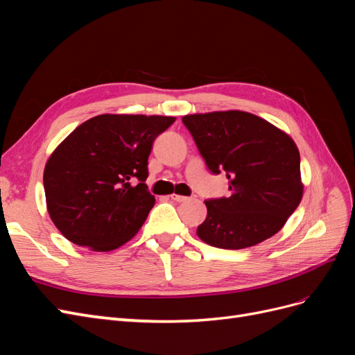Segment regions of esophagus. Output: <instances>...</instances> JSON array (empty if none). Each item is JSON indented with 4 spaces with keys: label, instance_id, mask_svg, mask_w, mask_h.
<instances>
[{
    "label": "esophagus",
    "instance_id": "1",
    "mask_svg": "<svg viewBox=\"0 0 355 355\" xmlns=\"http://www.w3.org/2000/svg\"><path fill=\"white\" fill-rule=\"evenodd\" d=\"M170 197H171V200H175V201H178V202H184V201H188V200H189L188 197L179 196V194H171Z\"/></svg>",
    "mask_w": 355,
    "mask_h": 355
}]
</instances>
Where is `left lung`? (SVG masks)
<instances>
[{
    "label": "left lung",
    "mask_w": 355,
    "mask_h": 355,
    "mask_svg": "<svg viewBox=\"0 0 355 355\" xmlns=\"http://www.w3.org/2000/svg\"><path fill=\"white\" fill-rule=\"evenodd\" d=\"M213 173L227 171L231 194L207 200L198 239L240 250L280 231L304 196L300 155L282 128L244 111H214L182 118Z\"/></svg>",
    "instance_id": "8db88e82"
}]
</instances>
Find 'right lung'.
<instances>
[{
  "label": "right lung",
  "instance_id": "add662e5",
  "mask_svg": "<svg viewBox=\"0 0 355 355\" xmlns=\"http://www.w3.org/2000/svg\"><path fill=\"white\" fill-rule=\"evenodd\" d=\"M175 120L102 114L63 139L42 176L47 211L63 237L93 252L115 250L135 237L155 204L145 184L148 157Z\"/></svg>",
  "mask_w": 355,
  "mask_h": 355
}]
</instances>
